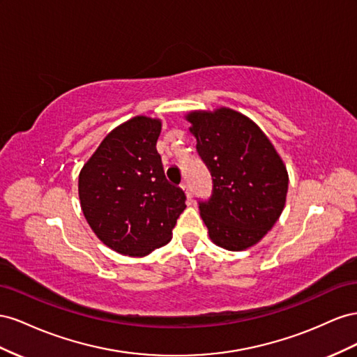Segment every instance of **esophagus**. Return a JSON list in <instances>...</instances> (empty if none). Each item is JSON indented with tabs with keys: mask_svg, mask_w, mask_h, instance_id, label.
I'll use <instances>...</instances> for the list:
<instances>
[{
	"mask_svg": "<svg viewBox=\"0 0 357 357\" xmlns=\"http://www.w3.org/2000/svg\"><path fill=\"white\" fill-rule=\"evenodd\" d=\"M181 188L185 191V195H187V199H188V202H191V197H192V195H191V188H190V185H188V182L187 181H184L181 184Z\"/></svg>",
	"mask_w": 357,
	"mask_h": 357,
	"instance_id": "1",
	"label": "esophagus"
}]
</instances>
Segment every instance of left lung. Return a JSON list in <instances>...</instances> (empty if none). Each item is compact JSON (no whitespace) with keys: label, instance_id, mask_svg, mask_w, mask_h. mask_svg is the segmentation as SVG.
I'll return each mask as SVG.
<instances>
[{"label":"left lung","instance_id":"left-lung-1","mask_svg":"<svg viewBox=\"0 0 357 357\" xmlns=\"http://www.w3.org/2000/svg\"><path fill=\"white\" fill-rule=\"evenodd\" d=\"M187 119L212 178L211 197L197 202L209 236L230 251L250 248L284 209L286 166L266 135L239 112H191Z\"/></svg>","mask_w":357,"mask_h":357}]
</instances>
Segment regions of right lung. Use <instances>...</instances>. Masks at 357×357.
<instances>
[{
    "instance_id": "1",
    "label": "right lung",
    "mask_w": 357,
    "mask_h": 357,
    "mask_svg": "<svg viewBox=\"0 0 357 357\" xmlns=\"http://www.w3.org/2000/svg\"><path fill=\"white\" fill-rule=\"evenodd\" d=\"M161 122L136 116L101 142L79 175L84 215L98 239L144 257L172 239L185 192L166 179L157 139Z\"/></svg>"
}]
</instances>
